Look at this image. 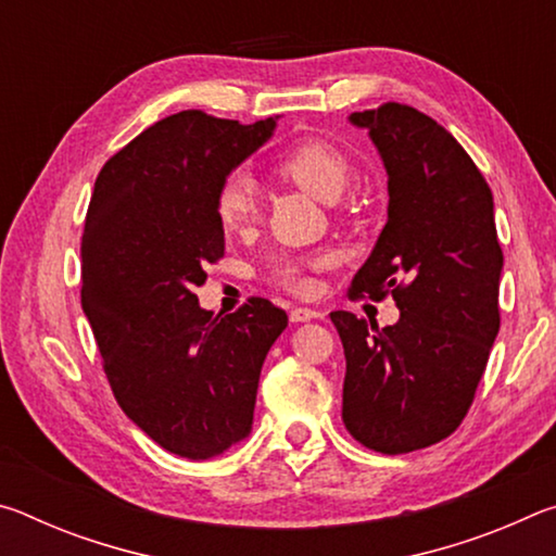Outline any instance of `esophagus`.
I'll return each instance as SVG.
<instances>
[{
	"mask_svg": "<svg viewBox=\"0 0 556 556\" xmlns=\"http://www.w3.org/2000/svg\"><path fill=\"white\" fill-rule=\"evenodd\" d=\"M324 314L316 312V308H308V306H294L289 312V318L294 324H301V321H312V318H321Z\"/></svg>",
	"mask_w": 556,
	"mask_h": 556,
	"instance_id": "34e87169",
	"label": "esophagus"
}]
</instances>
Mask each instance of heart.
<instances>
[{
    "instance_id": "1",
    "label": "heart",
    "mask_w": 556,
    "mask_h": 556,
    "mask_svg": "<svg viewBox=\"0 0 556 556\" xmlns=\"http://www.w3.org/2000/svg\"><path fill=\"white\" fill-rule=\"evenodd\" d=\"M275 172L301 191L312 193L318 201H336L351 178V159L328 139H299L277 156ZM215 218L230 235L244 232L257 220V188L244 174L225 178L215 191ZM333 265L331 252H306V255H285L275 260L269 281L296 296L316 291V275Z\"/></svg>"
}]
</instances>
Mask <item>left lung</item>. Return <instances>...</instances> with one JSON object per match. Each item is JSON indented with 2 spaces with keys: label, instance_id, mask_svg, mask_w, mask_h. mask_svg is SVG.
Listing matches in <instances>:
<instances>
[{
  "label": "left lung",
  "instance_id": "1",
  "mask_svg": "<svg viewBox=\"0 0 556 556\" xmlns=\"http://www.w3.org/2000/svg\"><path fill=\"white\" fill-rule=\"evenodd\" d=\"M388 168V225L348 296H392L400 321L351 312L331 321L345 353L343 425L380 454L454 434L473 404L501 328L503 250L493 193L448 131L402 102L353 112Z\"/></svg>",
  "mask_w": 556,
  "mask_h": 556
}]
</instances>
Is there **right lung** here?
Instances as JSON below:
<instances>
[{"label":"right lung","instance_id":"1","mask_svg":"<svg viewBox=\"0 0 556 556\" xmlns=\"http://www.w3.org/2000/svg\"><path fill=\"white\" fill-rule=\"evenodd\" d=\"M275 119L184 110L100 168L80 240V299L122 412L159 446L208 458L250 434L260 370L285 308L250 296L203 312L195 287L223 257L215 191Z\"/></svg>","mask_w":556,"mask_h":556}]
</instances>
